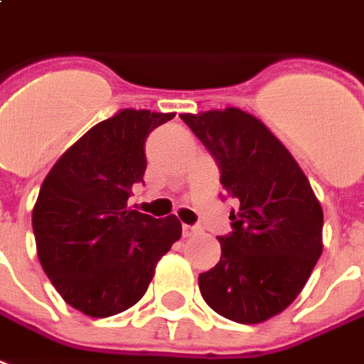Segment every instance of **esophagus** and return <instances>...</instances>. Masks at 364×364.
Instances as JSON below:
<instances>
[{
    "mask_svg": "<svg viewBox=\"0 0 364 364\" xmlns=\"http://www.w3.org/2000/svg\"><path fill=\"white\" fill-rule=\"evenodd\" d=\"M182 231H184V237H192L194 233H198V228H194V225H184Z\"/></svg>",
    "mask_w": 364,
    "mask_h": 364,
    "instance_id": "esophagus-1",
    "label": "esophagus"
}]
</instances>
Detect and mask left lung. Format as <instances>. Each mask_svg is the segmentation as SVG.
<instances>
[{
  "instance_id": "1",
  "label": "left lung",
  "mask_w": 364,
  "mask_h": 364,
  "mask_svg": "<svg viewBox=\"0 0 364 364\" xmlns=\"http://www.w3.org/2000/svg\"><path fill=\"white\" fill-rule=\"evenodd\" d=\"M239 200L233 231L219 237L221 259L198 278L211 310L237 323H260L292 304L323 243V211L301 172L270 129L251 113L225 107L182 113Z\"/></svg>"
}]
</instances>
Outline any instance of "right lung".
I'll return each instance as SVG.
<instances>
[{"label":"right lung","instance_id":"obj_1","mask_svg":"<svg viewBox=\"0 0 364 364\" xmlns=\"http://www.w3.org/2000/svg\"><path fill=\"white\" fill-rule=\"evenodd\" d=\"M172 117L121 109L80 136L41 186L33 210L41 267L64 301L90 318L135 306L182 235L176 215L127 210L131 186L145 176L146 136Z\"/></svg>","mask_w":364,"mask_h":364}]
</instances>
